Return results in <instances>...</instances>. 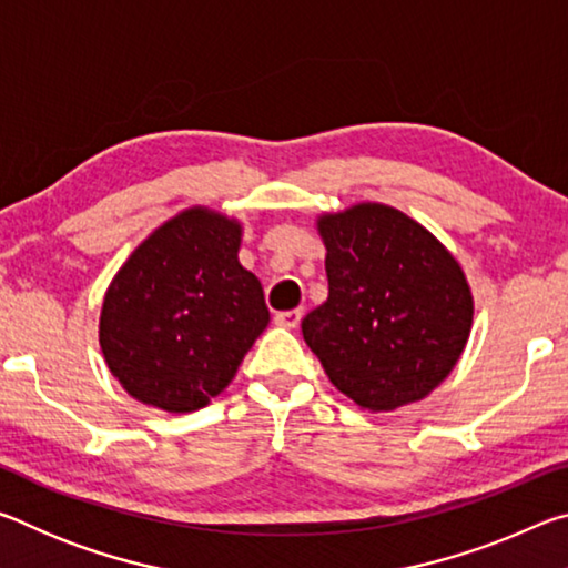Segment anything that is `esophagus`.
<instances>
[{
  "label": "esophagus",
  "mask_w": 568,
  "mask_h": 568,
  "mask_svg": "<svg viewBox=\"0 0 568 568\" xmlns=\"http://www.w3.org/2000/svg\"><path fill=\"white\" fill-rule=\"evenodd\" d=\"M303 318V311L301 307H295V311H283L275 315V323L283 325V328H297V323Z\"/></svg>",
  "instance_id": "esophagus-1"
}]
</instances>
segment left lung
Returning <instances> with one entry per match:
<instances>
[{
    "instance_id": "left-lung-1",
    "label": "left lung",
    "mask_w": 568,
    "mask_h": 568,
    "mask_svg": "<svg viewBox=\"0 0 568 568\" xmlns=\"http://www.w3.org/2000/svg\"><path fill=\"white\" fill-rule=\"evenodd\" d=\"M328 301L303 318L325 376L368 413L438 388L464 353L474 293L454 253L418 220L383 203L321 213Z\"/></svg>"
}]
</instances>
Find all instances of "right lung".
<instances>
[{"mask_svg": "<svg viewBox=\"0 0 568 568\" xmlns=\"http://www.w3.org/2000/svg\"><path fill=\"white\" fill-rule=\"evenodd\" d=\"M243 220L192 205L132 250L104 291L100 348L134 400L205 408L271 323L263 285L240 265Z\"/></svg>", "mask_w": 568, "mask_h": 568, "instance_id": "add662e5", "label": "right lung"}]
</instances>
